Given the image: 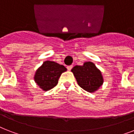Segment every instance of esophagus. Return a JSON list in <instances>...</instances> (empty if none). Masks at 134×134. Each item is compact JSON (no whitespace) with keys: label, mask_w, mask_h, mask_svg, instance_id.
<instances>
[{"label":"esophagus","mask_w":134,"mask_h":134,"mask_svg":"<svg viewBox=\"0 0 134 134\" xmlns=\"http://www.w3.org/2000/svg\"><path fill=\"white\" fill-rule=\"evenodd\" d=\"M72 67H73V65H69V66H67V69L69 70V71H70L71 69H72Z\"/></svg>","instance_id":"esophagus-1"}]
</instances>
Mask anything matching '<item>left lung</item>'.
Instances as JSON below:
<instances>
[{"label": "left lung", "instance_id": "obj_1", "mask_svg": "<svg viewBox=\"0 0 134 134\" xmlns=\"http://www.w3.org/2000/svg\"><path fill=\"white\" fill-rule=\"evenodd\" d=\"M71 71L79 86L90 92L97 90L103 83L101 71L91 62L85 63L83 66L76 65L73 67Z\"/></svg>", "mask_w": 134, "mask_h": 134}]
</instances>
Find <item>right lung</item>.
<instances>
[{"mask_svg": "<svg viewBox=\"0 0 134 134\" xmlns=\"http://www.w3.org/2000/svg\"><path fill=\"white\" fill-rule=\"evenodd\" d=\"M65 71L67 69L64 65L52 61H45L37 70L35 81L42 90H49L58 84L61 74Z\"/></svg>", "mask_w": 134, "mask_h": 134, "instance_id": "add662e5", "label": "right lung"}]
</instances>
